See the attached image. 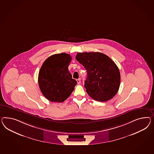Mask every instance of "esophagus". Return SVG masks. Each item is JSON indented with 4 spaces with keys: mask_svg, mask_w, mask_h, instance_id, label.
Masks as SVG:
<instances>
[{
    "mask_svg": "<svg viewBox=\"0 0 154 154\" xmlns=\"http://www.w3.org/2000/svg\"><path fill=\"white\" fill-rule=\"evenodd\" d=\"M77 83L79 84V85L80 83H81V80H80V79H77Z\"/></svg>",
    "mask_w": 154,
    "mask_h": 154,
    "instance_id": "34e87169",
    "label": "esophagus"
}]
</instances>
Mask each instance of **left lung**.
I'll return each instance as SVG.
<instances>
[{"mask_svg":"<svg viewBox=\"0 0 154 154\" xmlns=\"http://www.w3.org/2000/svg\"><path fill=\"white\" fill-rule=\"evenodd\" d=\"M77 60L88 72L85 88L94 100L104 102L112 99L119 90V70L106 55L99 52L79 53Z\"/></svg>","mask_w":154,"mask_h":154,"instance_id":"8db88e82","label":"left lung"}]
</instances>
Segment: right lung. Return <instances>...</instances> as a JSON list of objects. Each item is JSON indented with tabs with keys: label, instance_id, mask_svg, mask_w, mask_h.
I'll return each instance as SVG.
<instances>
[{
	"label": "right lung",
	"instance_id": "add662e5",
	"mask_svg": "<svg viewBox=\"0 0 154 154\" xmlns=\"http://www.w3.org/2000/svg\"><path fill=\"white\" fill-rule=\"evenodd\" d=\"M71 60L69 54L63 53L51 55L42 65L38 83L43 95L51 102L66 100L77 83L68 68Z\"/></svg>",
	"mask_w": 154,
	"mask_h": 154
}]
</instances>
